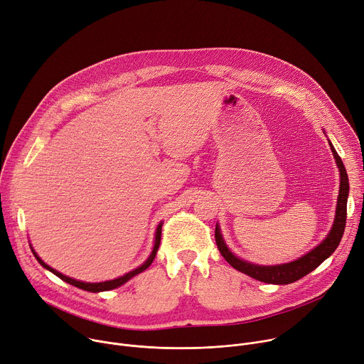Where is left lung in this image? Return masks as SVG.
I'll return each mask as SVG.
<instances>
[{
  "instance_id": "left-lung-1",
  "label": "left lung",
  "mask_w": 364,
  "mask_h": 364,
  "mask_svg": "<svg viewBox=\"0 0 364 364\" xmlns=\"http://www.w3.org/2000/svg\"><path fill=\"white\" fill-rule=\"evenodd\" d=\"M334 159L337 161V166L340 169V193H338V200H337V210H336V220L334 225L327 235V238L322 241L319 246H316L314 250L302 256L301 259L287 263V264H279V266H259V264H252L249 262L241 260L235 257L225 246L224 240L221 237L218 225L215 227V241L220 253L223 257L238 272H243L260 282H264V284H273V285H288L292 284V282L299 280L301 277L306 276L311 273L314 269H316L322 262H324L327 257H330L334 250L338 247L341 237L344 234L346 228V218H347V196H348V178L346 168L343 165L341 157L337 154L336 149L330 143Z\"/></svg>"
}]
</instances>
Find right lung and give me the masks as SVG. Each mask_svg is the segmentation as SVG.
I'll return each instance as SVG.
<instances>
[{
  "instance_id": "1",
  "label": "right lung",
  "mask_w": 364,
  "mask_h": 364,
  "mask_svg": "<svg viewBox=\"0 0 364 364\" xmlns=\"http://www.w3.org/2000/svg\"><path fill=\"white\" fill-rule=\"evenodd\" d=\"M160 235H161V224L157 227V231H156V241H154V247H153V252H151V255H150V257L146 260V263H143L140 267H137V269H134V270H132V272H129L127 274H124V276H121V277H117V279H114V280H107V282H101V284H85V282H79V280H75V279H72V277H68V276H65V274H62V273H59L58 270H55V269H52L50 266H48L42 259H40L36 253H34V250H31L33 252V255H34V257L37 259V262L42 264L45 269H48V270H50L52 273H55L58 277H60L62 280H65V282H68V284H70V285H73V287H76V288H80V289H84V291H88V292H102V291H111V289H115V288H118V287H121L123 284H126L127 280H130L133 276H136V274H139V273H141L143 270H146L150 264H151V262L154 260V257H156V253H157V249H159V246H160Z\"/></svg>"
}]
</instances>
